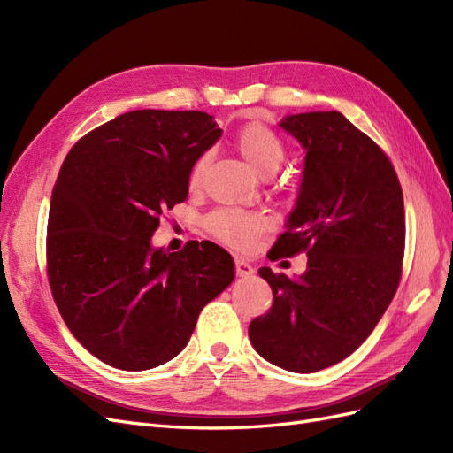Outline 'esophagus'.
I'll return each instance as SVG.
<instances>
[{
	"instance_id": "obj_1",
	"label": "esophagus",
	"mask_w": 453,
	"mask_h": 453,
	"mask_svg": "<svg viewBox=\"0 0 453 453\" xmlns=\"http://www.w3.org/2000/svg\"><path fill=\"white\" fill-rule=\"evenodd\" d=\"M234 268H236V276H240V278H248L255 272V268L248 263V260H243V258L234 260Z\"/></svg>"
}]
</instances>
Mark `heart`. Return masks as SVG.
I'll return each instance as SVG.
<instances>
[{"mask_svg":"<svg viewBox=\"0 0 453 453\" xmlns=\"http://www.w3.org/2000/svg\"><path fill=\"white\" fill-rule=\"evenodd\" d=\"M236 149L260 175L273 173L285 160L283 140L263 122H248L242 127L236 134ZM205 166H208V155H202L190 168V188H196L202 183ZM203 226L215 240L230 245V248L248 250L258 236H263L270 228V219L258 211L219 208L205 217Z\"/></svg>","mask_w":453,"mask_h":453,"instance_id":"heart-1","label":"heart"}]
</instances>
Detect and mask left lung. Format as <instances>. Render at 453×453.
Instances as JSON below:
<instances>
[{"label":"left lung","instance_id":"8db88e82","mask_svg":"<svg viewBox=\"0 0 453 453\" xmlns=\"http://www.w3.org/2000/svg\"><path fill=\"white\" fill-rule=\"evenodd\" d=\"M306 149L304 177L287 230L270 258L308 255L303 276L260 268L272 308L250 325L260 357L310 374L346 359L381 319L404 258V200L380 145L338 111L285 117Z\"/></svg>","mask_w":453,"mask_h":453}]
</instances>
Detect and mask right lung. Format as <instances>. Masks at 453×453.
Returning <instances> with one entry per match:
<instances>
[{
    "mask_svg": "<svg viewBox=\"0 0 453 453\" xmlns=\"http://www.w3.org/2000/svg\"><path fill=\"white\" fill-rule=\"evenodd\" d=\"M219 135L203 111L138 109L67 153L50 198L47 278L64 323L100 361L120 370L168 363L202 308L234 280L232 257L213 242L150 248Z\"/></svg>",
    "mask_w": 453,
    "mask_h": 453,
    "instance_id": "add662e5",
    "label": "right lung"
}]
</instances>
